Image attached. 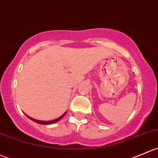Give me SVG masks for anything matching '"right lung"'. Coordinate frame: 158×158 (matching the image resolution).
Segmentation results:
<instances>
[{
  "label": "right lung",
  "mask_w": 158,
  "mask_h": 158,
  "mask_svg": "<svg viewBox=\"0 0 158 158\" xmlns=\"http://www.w3.org/2000/svg\"><path fill=\"white\" fill-rule=\"evenodd\" d=\"M66 113H67V112H65V113L64 114L62 115V116H60V118H57V119L53 120V121H39V120H36V119H34V118H30V117H28V116H27V117H28V118H29L31 120H32V121H34V122L37 123V124H53V123H55V122H57V121H60V120L61 119V118H63L65 114H66Z\"/></svg>",
  "instance_id": "obj_1"
}]
</instances>
